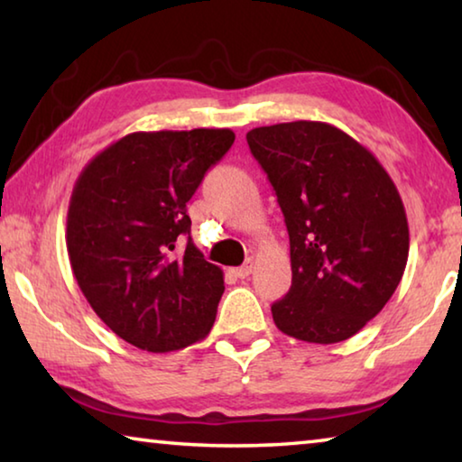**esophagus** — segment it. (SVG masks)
<instances>
[{"label":"esophagus","instance_id":"1","mask_svg":"<svg viewBox=\"0 0 462 462\" xmlns=\"http://www.w3.org/2000/svg\"><path fill=\"white\" fill-rule=\"evenodd\" d=\"M253 271H254V261H253V259H248L245 264H242V267H236V269H234V275H236L238 279H246Z\"/></svg>","mask_w":462,"mask_h":462}]
</instances>
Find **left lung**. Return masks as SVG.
<instances>
[{
	"mask_svg": "<svg viewBox=\"0 0 462 462\" xmlns=\"http://www.w3.org/2000/svg\"><path fill=\"white\" fill-rule=\"evenodd\" d=\"M289 232L291 287L271 306L281 332L334 344L355 336L403 277V201L371 151L326 122L297 120L246 134Z\"/></svg>",
	"mask_w": 462,
	"mask_h": 462,
	"instance_id": "left-lung-1",
	"label": "left lung"
}]
</instances>
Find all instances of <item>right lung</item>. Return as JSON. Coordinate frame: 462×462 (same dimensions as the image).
<instances>
[{"label": "right lung", "instance_id": "add662e5", "mask_svg": "<svg viewBox=\"0 0 462 462\" xmlns=\"http://www.w3.org/2000/svg\"><path fill=\"white\" fill-rule=\"evenodd\" d=\"M232 143L228 128L132 132L93 156L73 187L67 250L77 285L140 350L171 353L212 330L224 273L191 242L187 201Z\"/></svg>", "mask_w": 462, "mask_h": 462}]
</instances>
